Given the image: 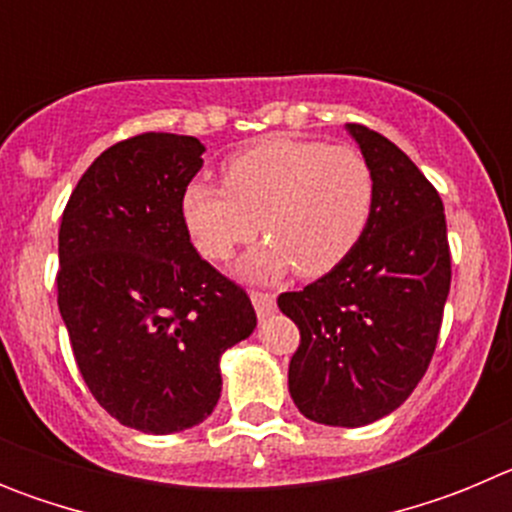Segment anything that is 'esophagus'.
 <instances>
[{
  "label": "esophagus",
  "instance_id": "obj_1",
  "mask_svg": "<svg viewBox=\"0 0 512 512\" xmlns=\"http://www.w3.org/2000/svg\"><path fill=\"white\" fill-rule=\"evenodd\" d=\"M251 302L256 315H259V320L269 318L271 312L277 310V300H274L271 295H266V292H251Z\"/></svg>",
  "mask_w": 512,
  "mask_h": 512
}]
</instances>
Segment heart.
<instances>
[{
	"mask_svg": "<svg viewBox=\"0 0 512 512\" xmlns=\"http://www.w3.org/2000/svg\"><path fill=\"white\" fill-rule=\"evenodd\" d=\"M182 220L194 248L225 261L256 233L266 243L238 264L253 282L336 269L361 241L374 210V174L356 148L269 138L235 153L220 184L194 179L182 192Z\"/></svg>",
	"mask_w": 512,
	"mask_h": 512,
	"instance_id": "1",
	"label": "heart"
}]
</instances>
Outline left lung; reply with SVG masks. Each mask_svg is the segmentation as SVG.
<instances>
[{
    "label": "left lung",
    "instance_id": "8db88e82",
    "mask_svg": "<svg viewBox=\"0 0 512 512\" xmlns=\"http://www.w3.org/2000/svg\"><path fill=\"white\" fill-rule=\"evenodd\" d=\"M374 174V210L346 259L277 305L300 328L289 395L307 420L359 428L408 400L436 351L451 287L443 202L384 135L346 125Z\"/></svg>",
    "mask_w": 512,
    "mask_h": 512
}]
</instances>
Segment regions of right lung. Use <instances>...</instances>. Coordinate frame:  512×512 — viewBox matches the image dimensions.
<instances>
[{
    "label": "right lung",
    "instance_id": "obj_1",
    "mask_svg": "<svg viewBox=\"0 0 512 512\" xmlns=\"http://www.w3.org/2000/svg\"><path fill=\"white\" fill-rule=\"evenodd\" d=\"M202 153L200 140L174 133L107 148L58 230V310L81 377L112 418L153 436L212 415L220 359L256 328L246 292L184 228L182 192Z\"/></svg>",
    "mask_w": 512,
    "mask_h": 512
}]
</instances>
